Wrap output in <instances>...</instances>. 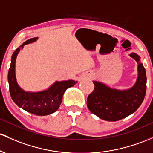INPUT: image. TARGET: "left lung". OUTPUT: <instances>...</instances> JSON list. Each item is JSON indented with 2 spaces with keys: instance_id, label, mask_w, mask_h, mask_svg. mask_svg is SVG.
I'll return each mask as SVG.
<instances>
[{
  "instance_id": "8db88e82",
  "label": "left lung",
  "mask_w": 153,
  "mask_h": 153,
  "mask_svg": "<svg viewBox=\"0 0 153 153\" xmlns=\"http://www.w3.org/2000/svg\"><path fill=\"white\" fill-rule=\"evenodd\" d=\"M129 56L138 64V77L131 88L118 90L101 82L93 81L94 89L87 98V107L100 118L107 121L121 120L134 113L143 102L147 88L145 69L138 54L131 53Z\"/></svg>"
}]
</instances>
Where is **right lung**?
<instances>
[{
	"label": "right lung",
	"mask_w": 153,
	"mask_h": 153,
	"mask_svg": "<svg viewBox=\"0 0 153 153\" xmlns=\"http://www.w3.org/2000/svg\"><path fill=\"white\" fill-rule=\"evenodd\" d=\"M37 40L38 38H30L14 52L8 70V81L10 94L17 106L32 114L43 116L56 112L61 105L65 91L70 87L73 86L78 82L73 80L56 81L46 90L38 92L25 91L18 85L15 74L16 56L20 49L23 48L25 45L33 43Z\"/></svg>",
	"instance_id": "add662e5"
}]
</instances>
